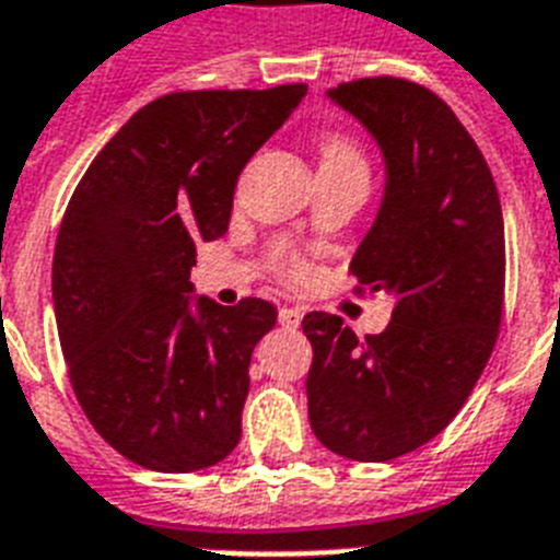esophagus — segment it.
<instances>
[{
  "mask_svg": "<svg viewBox=\"0 0 560 560\" xmlns=\"http://www.w3.org/2000/svg\"><path fill=\"white\" fill-rule=\"evenodd\" d=\"M299 322H302V311H299V307H281L279 311L281 327H299Z\"/></svg>",
  "mask_w": 560,
  "mask_h": 560,
  "instance_id": "34e87169",
  "label": "esophagus"
}]
</instances>
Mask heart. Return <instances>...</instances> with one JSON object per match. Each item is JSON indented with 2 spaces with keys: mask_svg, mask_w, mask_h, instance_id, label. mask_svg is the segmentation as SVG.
Instances as JSON below:
<instances>
[{
  "mask_svg": "<svg viewBox=\"0 0 560 560\" xmlns=\"http://www.w3.org/2000/svg\"><path fill=\"white\" fill-rule=\"evenodd\" d=\"M322 170H357V172H368V161L365 152L359 147V140L351 138L348 131H327L325 138H322ZM281 272L288 276V279H304V261H299L295 256H288L281 261Z\"/></svg>",
  "mask_w": 560,
  "mask_h": 560,
  "instance_id": "1",
  "label": "heart"
}]
</instances>
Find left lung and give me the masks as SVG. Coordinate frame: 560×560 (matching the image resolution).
Masks as SVG:
<instances>
[{
  "instance_id": "left-lung-1",
  "label": "left lung",
  "mask_w": 560,
  "mask_h": 560,
  "mask_svg": "<svg viewBox=\"0 0 560 560\" xmlns=\"http://www.w3.org/2000/svg\"><path fill=\"white\" fill-rule=\"evenodd\" d=\"M327 97L383 149V207L351 272L357 290L394 295V313L365 339L334 313L304 316L307 413L325 448L385 463L438 438L492 357L506 284L501 198L469 131L425 85L362 77Z\"/></svg>"
}]
</instances>
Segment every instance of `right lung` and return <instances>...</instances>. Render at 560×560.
Segmentation results:
<instances>
[{"mask_svg":"<svg viewBox=\"0 0 560 560\" xmlns=\"http://www.w3.org/2000/svg\"><path fill=\"white\" fill-rule=\"evenodd\" d=\"M304 94H163L100 149L68 201L51 272L68 380L100 438L143 469H207L238 445L249 357L276 307L189 295L195 241L226 233L241 170Z\"/></svg>","mask_w":560,"mask_h":560,"instance_id":"add662e5","label":"right lung"}]
</instances>
